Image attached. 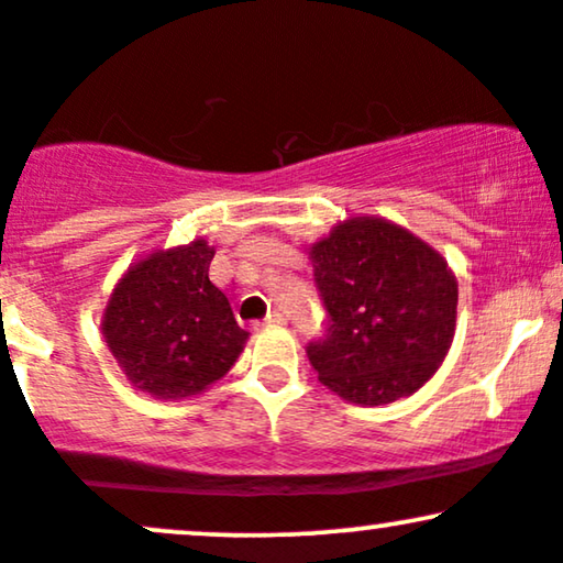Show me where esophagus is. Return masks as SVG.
Here are the masks:
<instances>
[{
    "instance_id": "34e87169",
    "label": "esophagus",
    "mask_w": 563,
    "mask_h": 563,
    "mask_svg": "<svg viewBox=\"0 0 563 563\" xmlns=\"http://www.w3.org/2000/svg\"><path fill=\"white\" fill-rule=\"evenodd\" d=\"M277 324H286V314L283 311H269L262 320V328H277Z\"/></svg>"
}]
</instances>
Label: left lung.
<instances>
[{"mask_svg":"<svg viewBox=\"0 0 563 563\" xmlns=\"http://www.w3.org/2000/svg\"><path fill=\"white\" fill-rule=\"evenodd\" d=\"M328 330L307 356L343 401L393 404L435 375L456 330L459 283L435 249L383 217H351L311 243Z\"/></svg>","mask_w":563,"mask_h":563,"instance_id":"8db88e82","label":"left lung"}]
</instances>
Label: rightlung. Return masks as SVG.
<instances>
[{"instance_id": "add662e5", "label": "right lung", "mask_w": 563, "mask_h": 563, "mask_svg": "<svg viewBox=\"0 0 563 563\" xmlns=\"http://www.w3.org/2000/svg\"><path fill=\"white\" fill-rule=\"evenodd\" d=\"M214 249L205 239L135 262L114 286L101 335L133 388L188 398L228 375L249 333L228 296L209 280Z\"/></svg>"}]
</instances>
